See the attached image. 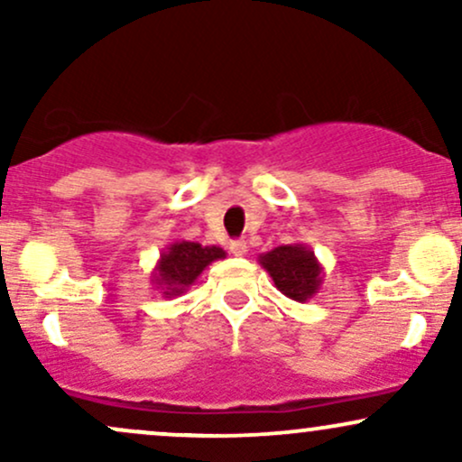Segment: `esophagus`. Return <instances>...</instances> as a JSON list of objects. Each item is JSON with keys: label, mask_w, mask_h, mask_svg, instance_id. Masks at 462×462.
<instances>
[{"label": "esophagus", "mask_w": 462, "mask_h": 462, "mask_svg": "<svg viewBox=\"0 0 462 462\" xmlns=\"http://www.w3.org/2000/svg\"><path fill=\"white\" fill-rule=\"evenodd\" d=\"M230 252L235 254V256H245V254H247V243L245 241H232L230 243Z\"/></svg>", "instance_id": "obj_1"}]
</instances>
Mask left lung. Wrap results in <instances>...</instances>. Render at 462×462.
I'll use <instances>...</instances> for the list:
<instances>
[{
    "label": "left lung",
    "mask_w": 462,
    "mask_h": 462,
    "mask_svg": "<svg viewBox=\"0 0 462 462\" xmlns=\"http://www.w3.org/2000/svg\"><path fill=\"white\" fill-rule=\"evenodd\" d=\"M261 267L272 275L275 289L295 301H309L319 293L323 267L317 261L315 252L304 243L280 245L272 252L258 256Z\"/></svg>",
    "instance_id": "1"
}]
</instances>
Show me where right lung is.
Here are the masks:
<instances>
[{"label": "right lung", "mask_w": 462, "mask_h": 462, "mask_svg": "<svg viewBox=\"0 0 462 462\" xmlns=\"http://www.w3.org/2000/svg\"><path fill=\"white\" fill-rule=\"evenodd\" d=\"M226 258V252L217 245H201L193 241H176L162 249L152 272V284L162 298L182 295L210 263Z\"/></svg>", "instance_id": "obj_1"}]
</instances>
